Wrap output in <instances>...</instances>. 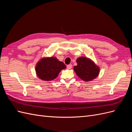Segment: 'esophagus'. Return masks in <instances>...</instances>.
<instances>
[{
	"instance_id": "34e87169",
	"label": "esophagus",
	"mask_w": 132,
	"mask_h": 132,
	"mask_svg": "<svg viewBox=\"0 0 132 132\" xmlns=\"http://www.w3.org/2000/svg\"><path fill=\"white\" fill-rule=\"evenodd\" d=\"M67 68L68 69H71V68H72V65L71 64H69V65H68L67 66Z\"/></svg>"
}]
</instances>
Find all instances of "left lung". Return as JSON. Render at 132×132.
<instances>
[{
    "mask_svg": "<svg viewBox=\"0 0 132 132\" xmlns=\"http://www.w3.org/2000/svg\"><path fill=\"white\" fill-rule=\"evenodd\" d=\"M77 65L74 70L78 77L85 81H90L95 79L99 74L100 68L88 58L81 57L77 59Z\"/></svg>",
    "mask_w": 132,
    "mask_h": 132,
    "instance_id": "8db88e82",
    "label": "left lung"
}]
</instances>
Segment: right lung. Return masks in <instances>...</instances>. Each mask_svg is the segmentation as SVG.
Instances as JSON below:
<instances>
[{"label":"right lung","mask_w":132,"mask_h":132,"mask_svg":"<svg viewBox=\"0 0 132 132\" xmlns=\"http://www.w3.org/2000/svg\"><path fill=\"white\" fill-rule=\"evenodd\" d=\"M66 65L56 57L42 58L36 64L35 70L37 77L43 81H51L56 78Z\"/></svg>","instance_id":"1"}]
</instances>
